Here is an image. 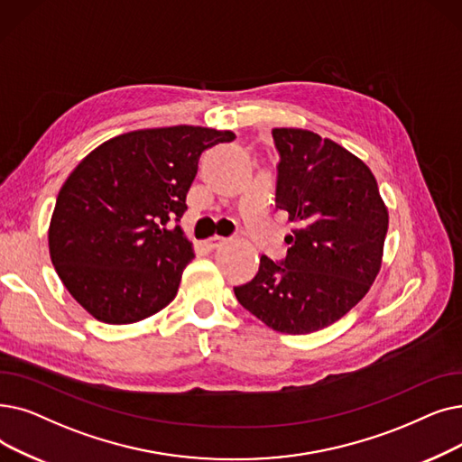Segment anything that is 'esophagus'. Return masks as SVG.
<instances>
[{
  "mask_svg": "<svg viewBox=\"0 0 462 462\" xmlns=\"http://www.w3.org/2000/svg\"><path fill=\"white\" fill-rule=\"evenodd\" d=\"M226 242H228V239L223 237V236H213V237L208 239L206 245H208V249H217V247H220V245H225Z\"/></svg>",
  "mask_w": 462,
  "mask_h": 462,
  "instance_id": "esophagus-1",
  "label": "esophagus"
}]
</instances>
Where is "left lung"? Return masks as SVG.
I'll use <instances>...</instances> for the list:
<instances>
[{
	"mask_svg": "<svg viewBox=\"0 0 462 462\" xmlns=\"http://www.w3.org/2000/svg\"><path fill=\"white\" fill-rule=\"evenodd\" d=\"M279 152L275 204L298 223L287 256H260L234 287L237 302L277 332L310 334L365 298L381 268L389 213L363 160L300 128L272 130Z\"/></svg>",
	"mask_w": 462,
	"mask_h": 462,
	"instance_id": "left-lung-1",
	"label": "left lung"
}]
</instances>
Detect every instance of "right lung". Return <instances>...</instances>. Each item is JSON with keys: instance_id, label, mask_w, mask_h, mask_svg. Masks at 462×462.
<instances>
[{"instance_id": "obj_1", "label": "right lung", "mask_w": 462, "mask_h": 462, "mask_svg": "<svg viewBox=\"0 0 462 462\" xmlns=\"http://www.w3.org/2000/svg\"><path fill=\"white\" fill-rule=\"evenodd\" d=\"M234 137L187 125L135 130L102 143L71 171L56 198L49 251L64 287L92 317L137 323L175 298L194 258L177 223L199 154Z\"/></svg>"}]
</instances>
